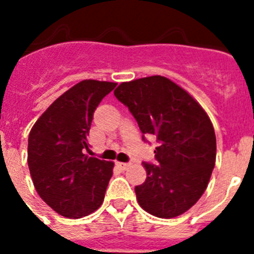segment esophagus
<instances>
[{
  "label": "esophagus",
  "mask_w": 254,
  "mask_h": 254,
  "mask_svg": "<svg viewBox=\"0 0 254 254\" xmlns=\"http://www.w3.org/2000/svg\"><path fill=\"white\" fill-rule=\"evenodd\" d=\"M117 167L120 168L121 170H126L127 168L129 167V164L128 163H117Z\"/></svg>",
  "instance_id": "1"
}]
</instances>
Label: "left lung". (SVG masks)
Instances as JSON below:
<instances>
[{
	"instance_id": "8db88e82",
	"label": "left lung",
	"mask_w": 254,
	"mask_h": 254,
	"mask_svg": "<svg viewBox=\"0 0 254 254\" xmlns=\"http://www.w3.org/2000/svg\"><path fill=\"white\" fill-rule=\"evenodd\" d=\"M114 95L128 108L142 140L156 137L155 164L143 161L146 181L134 192L141 207L161 219L190 210L205 192L216 159V137L202 107L163 76L122 82Z\"/></svg>"
}]
</instances>
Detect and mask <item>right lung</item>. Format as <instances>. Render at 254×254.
Masks as SVG:
<instances>
[{
  "mask_svg": "<svg viewBox=\"0 0 254 254\" xmlns=\"http://www.w3.org/2000/svg\"><path fill=\"white\" fill-rule=\"evenodd\" d=\"M116 82L84 80L52 103L33 126L28 140V165L38 194L68 219L100 207L113 163L89 156L93 114Z\"/></svg>",
  "mask_w": 254,
  "mask_h": 254,
  "instance_id": "add662e5",
  "label": "right lung"
}]
</instances>
